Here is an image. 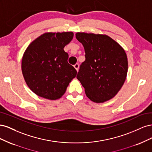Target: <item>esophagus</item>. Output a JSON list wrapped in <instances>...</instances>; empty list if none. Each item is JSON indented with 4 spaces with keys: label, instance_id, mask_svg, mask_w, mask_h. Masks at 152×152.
<instances>
[{
    "label": "esophagus",
    "instance_id": "1",
    "mask_svg": "<svg viewBox=\"0 0 152 152\" xmlns=\"http://www.w3.org/2000/svg\"><path fill=\"white\" fill-rule=\"evenodd\" d=\"M74 68L76 69V70L78 72V70H79V65L78 63H76L75 65H74Z\"/></svg>",
    "mask_w": 152,
    "mask_h": 152
}]
</instances>
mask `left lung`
<instances>
[{
    "mask_svg": "<svg viewBox=\"0 0 152 152\" xmlns=\"http://www.w3.org/2000/svg\"><path fill=\"white\" fill-rule=\"evenodd\" d=\"M76 39L83 45L86 60L77 79L87 98L95 103L113 98L126 80L128 61L125 50L107 35L77 32Z\"/></svg>",
    "mask_w": 152,
    "mask_h": 152,
    "instance_id": "1",
    "label": "left lung"
}]
</instances>
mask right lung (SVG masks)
<instances>
[{
	"label": "right lung",
	"mask_w": 152,
	"mask_h": 152,
	"mask_svg": "<svg viewBox=\"0 0 152 152\" xmlns=\"http://www.w3.org/2000/svg\"><path fill=\"white\" fill-rule=\"evenodd\" d=\"M72 31L46 32L29 44L23 54L21 70L27 86L40 97L56 100L65 94L77 71L68 63L64 48Z\"/></svg>",
	"instance_id": "1"
}]
</instances>
